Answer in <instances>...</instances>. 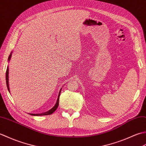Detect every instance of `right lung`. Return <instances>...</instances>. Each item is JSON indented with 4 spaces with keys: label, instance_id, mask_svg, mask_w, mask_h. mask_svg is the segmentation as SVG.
Listing matches in <instances>:
<instances>
[{
    "label": "right lung",
    "instance_id": "1",
    "mask_svg": "<svg viewBox=\"0 0 146 146\" xmlns=\"http://www.w3.org/2000/svg\"><path fill=\"white\" fill-rule=\"evenodd\" d=\"M11 54L9 57V60H10V59H11ZM5 79H6V84H7V89H8V90L10 92V89H9V67H7V70H6V75H5ZM60 92H61V89L60 90L59 92V96H58V99H57V102L56 104V105L54 106V108L52 109H51L50 111H48L46 112H44V113H42V114H31L32 115H50L52 114V113L56 111V110L57 109V108H58V106H59V97H60Z\"/></svg>",
    "mask_w": 146,
    "mask_h": 146
}]
</instances>
